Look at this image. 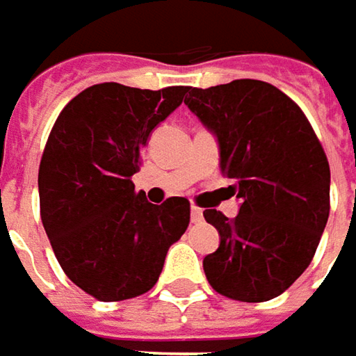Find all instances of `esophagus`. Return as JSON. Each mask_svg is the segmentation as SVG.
<instances>
[{"mask_svg": "<svg viewBox=\"0 0 356 356\" xmlns=\"http://www.w3.org/2000/svg\"><path fill=\"white\" fill-rule=\"evenodd\" d=\"M190 220H192V224H202L204 222V212L200 208H192L190 210Z\"/></svg>", "mask_w": 356, "mask_h": 356, "instance_id": "34e87169", "label": "esophagus"}]
</instances>
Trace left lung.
<instances>
[{
	"instance_id": "left-lung-1",
	"label": "left lung",
	"mask_w": 356,
	"mask_h": 356,
	"mask_svg": "<svg viewBox=\"0 0 356 356\" xmlns=\"http://www.w3.org/2000/svg\"><path fill=\"white\" fill-rule=\"evenodd\" d=\"M184 103L216 136L220 170L239 200L234 220L204 212L220 234L204 273L229 299L269 301L307 269L329 220L331 170L321 143L303 111L264 81L190 87Z\"/></svg>"
}]
</instances>
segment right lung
<instances>
[{"label":"right lung","instance_id":"1","mask_svg":"<svg viewBox=\"0 0 356 356\" xmlns=\"http://www.w3.org/2000/svg\"><path fill=\"white\" fill-rule=\"evenodd\" d=\"M188 87L101 83L61 111L39 164L41 222L67 277L99 301L146 293L190 224V202L150 204L132 176L152 130Z\"/></svg>","mask_w":356,"mask_h":356}]
</instances>
